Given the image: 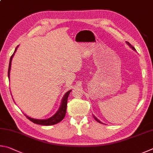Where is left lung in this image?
<instances>
[{
  "mask_svg": "<svg viewBox=\"0 0 153 153\" xmlns=\"http://www.w3.org/2000/svg\"><path fill=\"white\" fill-rule=\"evenodd\" d=\"M126 44H128V45H129V46H130V48H132V49H133L134 50H136V49H135V48H134V47L132 46V45H131V44H130V43H129V42H126ZM93 117H94V119H95V120H96V121H97V122H98L99 123H102V122H100V120H98V119L97 118V117H95V116H93Z\"/></svg>",
  "mask_w": 153,
  "mask_h": 153,
  "instance_id": "obj_1",
  "label": "left lung"
}]
</instances>
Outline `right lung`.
<instances>
[{
  "label": "right lung",
  "mask_w": 153,
  "mask_h": 153,
  "mask_svg": "<svg viewBox=\"0 0 153 153\" xmlns=\"http://www.w3.org/2000/svg\"><path fill=\"white\" fill-rule=\"evenodd\" d=\"M17 47L15 48V52L13 53V55L11 56V57H10V59L9 70H8V77H9V79L10 76V66H11V61H12L13 56H14L15 53L16 52V51H17ZM71 90H70L68 92L66 93V94L64 95V96L62 98V100L60 108H59L58 111L56 112V113L53 115V116L50 117V118L46 119V120H38V119L32 118V117L26 116L25 114V116L27 117V118L30 120L31 122H33V123H35V124H37L44 125V126H51V125H54V124H58V123L60 122L62 120L64 119V117H65L66 111V107H67V101H68V95L70 94V93H71Z\"/></svg>",
  "instance_id": "obj_1"
}]
</instances>
